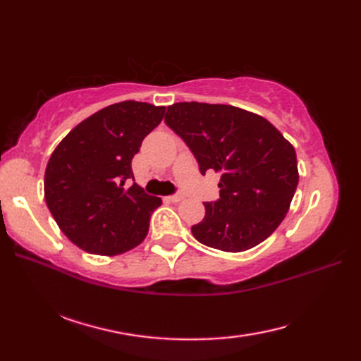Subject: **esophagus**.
<instances>
[{
	"mask_svg": "<svg viewBox=\"0 0 361 361\" xmlns=\"http://www.w3.org/2000/svg\"><path fill=\"white\" fill-rule=\"evenodd\" d=\"M183 198H185V195H183L181 192H178V194H173V195H169V200L173 202V203H176V202H181Z\"/></svg>",
	"mask_w": 361,
	"mask_h": 361,
	"instance_id": "1",
	"label": "esophagus"
}]
</instances>
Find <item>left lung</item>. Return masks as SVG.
<instances>
[{
    "label": "left lung",
    "instance_id": "1",
    "mask_svg": "<svg viewBox=\"0 0 361 361\" xmlns=\"http://www.w3.org/2000/svg\"><path fill=\"white\" fill-rule=\"evenodd\" d=\"M164 122L186 142L204 175L220 173V197L206 202L192 226L206 247L239 252L264 242L281 225L298 186L296 153L259 114L233 105L178 102Z\"/></svg>",
    "mask_w": 361,
    "mask_h": 361
}]
</instances>
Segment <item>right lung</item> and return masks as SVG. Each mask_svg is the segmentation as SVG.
Segmentation results:
<instances>
[{"instance_id":"obj_1","label":"right lung","mask_w":361,"mask_h":361,"mask_svg":"<svg viewBox=\"0 0 361 361\" xmlns=\"http://www.w3.org/2000/svg\"><path fill=\"white\" fill-rule=\"evenodd\" d=\"M164 106L124 101L91 114L52 152L44 200L62 233L91 255L116 256L149 233L159 197L135 181L132 159L164 116Z\"/></svg>"}]
</instances>
